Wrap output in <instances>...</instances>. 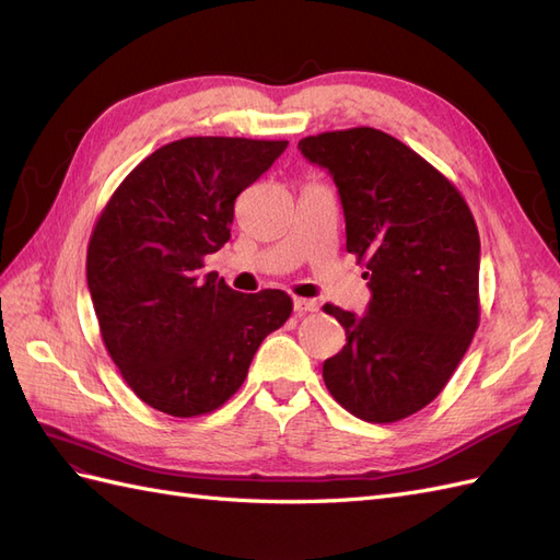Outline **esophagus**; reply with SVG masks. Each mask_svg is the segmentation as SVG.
I'll use <instances>...</instances> for the list:
<instances>
[{
    "instance_id": "esophagus-1",
    "label": "esophagus",
    "mask_w": 560,
    "mask_h": 560,
    "mask_svg": "<svg viewBox=\"0 0 560 560\" xmlns=\"http://www.w3.org/2000/svg\"><path fill=\"white\" fill-rule=\"evenodd\" d=\"M317 311V301L313 299H294V313L296 315H306V313H315Z\"/></svg>"
}]
</instances>
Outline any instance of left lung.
Wrapping results in <instances>:
<instances>
[{
    "instance_id": "8db88e82",
    "label": "left lung",
    "mask_w": 560,
    "mask_h": 560,
    "mask_svg": "<svg viewBox=\"0 0 560 560\" xmlns=\"http://www.w3.org/2000/svg\"><path fill=\"white\" fill-rule=\"evenodd\" d=\"M329 171L346 249L366 261L364 315L327 303L346 329L322 378L346 411L395 422L442 393L479 327V231L465 198L413 149L376 128L303 138Z\"/></svg>"
}]
</instances>
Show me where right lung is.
<instances>
[{
  "mask_svg": "<svg viewBox=\"0 0 560 560\" xmlns=\"http://www.w3.org/2000/svg\"><path fill=\"white\" fill-rule=\"evenodd\" d=\"M284 140L184 138L121 182L93 229L86 280L109 358L151 409L194 418L219 409L264 338L292 315L280 290L241 294L206 257L231 238L235 198Z\"/></svg>",
  "mask_w": 560,
  "mask_h": 560,
  "instance_id": "add662e5",
  "label": "right lung"
}]
</instances>
